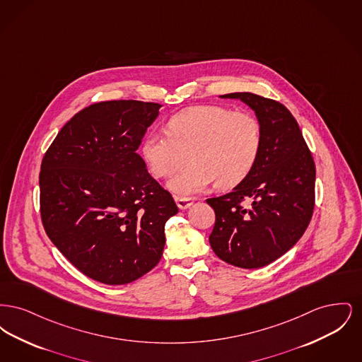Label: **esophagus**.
I'll use <instances>...</instances> for the list:
<instances>
[{
  "instance_id": "1",
  "label": "esophagus",
  "mask_w": 362,
  "mask_h": 362,
  "mask_svg": "<svg viewBox=\"0 0 362 362\" xmlns=\"http://www.w3.org/2000/svg\"><path fill=\"white\" fill-rule=\"evenodd\" d=\"M175 201L179 209H187L192 205V198L189 197H175Z\"/></svg>"
}]
</instances>
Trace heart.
I'll return each instance as SVG.
<instances>
[{"instance_id": "obj_1", "label": "heart", "mask_w": 362, "mask_h": 362, "mask_svg": "<svg viewBox=\"0 0 362 362\" xmlns=\"http://www.w3.org/2000/svg\"><path fill=\"white\" fill-rule=\"evenodd\" d=\"M262 126L247 111L224 105H197L176 112L167 133L152 132L142 142V157L156 177H170L176 195L201 192L216 182L218 189L241 183L258 161Z\"/></svg>"}]
</instances>
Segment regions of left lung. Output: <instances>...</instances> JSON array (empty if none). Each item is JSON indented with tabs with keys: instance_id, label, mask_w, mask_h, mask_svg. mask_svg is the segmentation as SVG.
Returning a JSON list of instances; mask_svg holds the SVG:
<instances>
[{
	"instance_id": "obj_1",
	"label": "left lung",
	"mask_w": 362,
	"mask_h": 362,
	"mask_svg": "<svg viewBox=\"0 0 362 362\" xmlns=\"http://www.w3.org/2000/svg\"><path fill=\"white\" fill-rule=\"evenodd\" d=\"M250 105L262 126V149L233 191L206 199L216 213L209 236L214 254L241 269H259L304 235L315 207V161L298 123L284 104L250 92L223 95Z\"/></svg>"
}]
</instances>
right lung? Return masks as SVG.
<instances>
[{
    "label": "right lung",
    "instance_id": "add662e5",
    "mask_svg": "<svg viewBox=\"0 0 362 362\" xmlns=\"http://www.w3.org/2000/svg\"><path fill=\"white\" fill-rule=\"evenodd\" d=\"M161 104L110 100L78 111L43 156L40 217L54 245L86 276L124 285L163 255L177 213L138 155Z\"/></svg>",
    "mask_w": 362,
    "mask_h": 362
}]
</instances>
